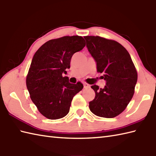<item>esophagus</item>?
<instances>
[{
	"label": "esophagus",
	"mask_w": 156,
	"mask_h": 156,
	"mask_svg": "<svg viewBox=\"0 0 156 156\" xmlns=\"http://www.w3.org/2000/svg\"><path fill=\"white\" fill-rule=\"evenodd\" d=\"M84 88H90V85L87 84V83H84Z\"/></svg>",
	"instance_id": "1"
}]
</instances>
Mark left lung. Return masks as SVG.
<instances>
[{
  "instance_id": "8db88e82",
  "label": "left lung",
  "mask_w": 156,
  "mask_h": 156,
  "mask_svg": "<svg viewBox=\"0 0 156 156\" xmlns=\"http://www.w3.org/2000/svg\"><path fill=\"white\" fill-rule=\"evenodd\" d=\"M87 47L97 63V72L106 81L103 88L97 85L93 101L89 102L95 115L113 118L121 114L131 101L137 80V73L129 52L114 40L99 36H86Z\"/></svg>"
}]
</instances>
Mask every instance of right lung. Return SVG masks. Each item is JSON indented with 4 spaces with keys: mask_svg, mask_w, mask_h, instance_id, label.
I'll return each mask as SVG.
<instances>
[{
    "mask_svg": "<svg viewBox=\"0 0 156 156\" xmlns=\"http://www.w3.org/2000/svg\"><path fill=\"white\" fill-rule=\"evenodd\" d=\"M85 45L81 36H64L45 43L34 54L26 84L31 101L46 118L65 117L73 97L83 88L81 82L71 84L62 75L70 68L72 55Z\"/></svg>",
    "mask_w": 156,
    "mask_h": 156,
    "instance_id": "obj_1",
    "label": "right lung"
}]
</instances>
